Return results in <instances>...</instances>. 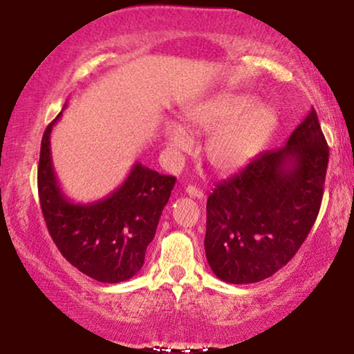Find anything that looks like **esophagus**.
<instances>
[{
	"instance_id": "1",
	"label": "esophagus",
	"mask_w": 354,
	"mask_h": 354,
	"mask_svg": "<svg viewBox=\"0 0 354 354\" xmlns=\"http://www.w3.org/2000/svg\"><path fill=\"white\" fill-rule=\"evenodd\" d=\"M185 194L192 196V198L205 200V192L200 190L198 187H195V185H187V187H185Z\"/></svg>"
}]
</instances>
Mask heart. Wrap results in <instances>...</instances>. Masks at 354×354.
Segmentation results:
<instances>
[{"label": "heart", "instance_id": "obj_1", "mask_svg": "<svg viewBox=\"0 0 354 354\" xmlns=\"http://www.w3.org/2000/svg\"><path fill=\"white\" fill-rule=\"evenodd\" d=\"M189 127L206 140V158L214 169L236 170L254 158L277 123V112L257 103L254 95L221 92L198 101L185 112ZM171 159L179 162L192 151L194 140L181 124L170 122L164 129Z\"/></svg>", "mask_w": 354, "mask_h": 354}]
</instances>
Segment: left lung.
<instances>
[{
    "label": "left lung",
    "mask_w": 354,
    "mask_h": 354,
    "mask_svg": "<svg viewBox=\"0 0 354 354\" xmlns=\"http://www.w3.org/2000/svg\"><path fill=\"white\" fill-rule=\"evenodd\" d=\"M329 148L313 107L284 147L257 154L207 198L205 250L218 279L250 284L289 262L319 215Z\"/></svg>",
    "instance_id": "obj_1"
}]
</instances>
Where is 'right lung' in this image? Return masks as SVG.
Segmentation results:
<instances>
[{"instance_id": "obj_1", "label": "right lung", "mask_w": 354, "mask_h": 354, "mask_svg": "<svg viewBox=\"0 0 354 354\" xmlns=\"http://www.w3.org/2000/svg\"><path fill=\"white\" fill-rule=\"evenodd\" d=\"M41 137L37 185L41 212L56 247L71 266L100 283H122L140 272L175 176L136 162L123 184L92 203H73L64 194L51 160V131Z\"/></svg>"}]
</instances>
